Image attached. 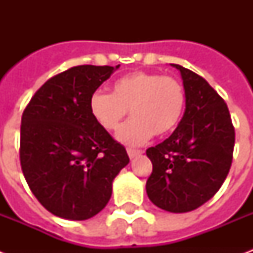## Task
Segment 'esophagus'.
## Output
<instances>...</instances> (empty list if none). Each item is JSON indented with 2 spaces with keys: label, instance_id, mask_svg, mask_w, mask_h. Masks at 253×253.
I'll return each instance as SVG.
<instances>
[{
  "label": "esophagus",
  "instance_id": "1",
  "mask_svg": "<svg viewBox=\"0 0 253 253\" xmlns=\"http://www.w3.org/2000/svg\"><path fill=\"white\" fill-rule=\"evenodd\" d=\"M127 154H128L130 159H134V158H136V156H139V155H142V151L128 148V150H127Z\"/></svg>",
  "mask_w": 253,
  "mask_h": 253
}]
</instances>
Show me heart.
<instances>
[{"instance_id":"obj_1","label":"heart","mask_w":253,"mask_h":253,"mask_svg":"<svg viewBox=\"0 0 253 253\" xmlns=\"http://www.w3.org/2000/svg\"><path fill=\"white\" fill-rule=\"evenodd\" d=\"M184 86L176 79L158 73L132 72L111 85V94L95 91L89 99V111L99 126L117 130L130 110L132 118L117 134L119 142L130 146L146 143L152 135L172 132L184 114Z\"/></svg>"}]
</instances>
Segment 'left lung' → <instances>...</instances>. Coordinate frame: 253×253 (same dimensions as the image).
Instances as JSON below:
<instances>
[{
	"label": "left lung",
	"instance_id": "left-lung-1",
	"mask_svg": "<svg viewBox=\"0 0 253 253\" xmlns=\"http://www.w3.org/2000/svg\"><path fill=\"white\" fill-rule=\"evenodd\" d=\"M186 102L173 134L147 150V196L169 212L196 210L214 197L232 163L235 130L227 105L204 77L178 64Z\"/></svg>",
	"mask_w": 253,
	"mask_h": 253
}]
</instances>
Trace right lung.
I'll return each instance as SVG.
<instances>
[{"mask_svg": "<svg viewBox=\"0 0 253 253\" xmlns=\"http://www.w3.org/2000/svg\"><path fill=\"white\" fill-rule=\"evenodd\" d=\"M117 68L73 67L42 85L22 115L23 176L43 208L63 219L98 214L130 163L125 147L89 111L90 95Z\"/></svg>", "mask_w": 253, "mask_h": 253, "instance_id": "right-lung-1", "label": "right lung"}]
</instances>
